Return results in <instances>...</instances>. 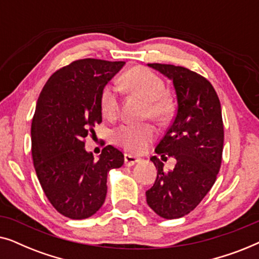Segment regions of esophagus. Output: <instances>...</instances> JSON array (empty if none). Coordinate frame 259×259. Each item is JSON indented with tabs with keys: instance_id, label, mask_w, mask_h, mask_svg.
<instances>
[{
	"instance_id": "esophagus-1",
	"label": "esophagus",
	"mask_w": 259,
	"mask_h": 259,
	"mask_svg": "<svg viewBox=\"0 0 259 259\" xmlns=\"http://www.w3.org/2000/svg\"><path fill=\"white\" fill-rule=\"evenodd\" d=\"M140 159L134 157V155H131V154H125V165L126 166H133L136 165L137 162H139Z\"/></svg>"
}]
</instances>
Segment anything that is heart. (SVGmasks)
Here are the masks:
<instances>
[{"label":"heart","mask_w":259,"mask_h":259,"mask_svg":"<svg viewBox=\"0 0 259 259\" xmlns=\"http://www.w3.org/2000/svg\"><path fill=\"white\" fill-rule=\"evenodd\" d=\"M121 86L132 93L147 99L145 114L153 119L164 120L169 114L165 82L159 75L145 67L138 66L127 70L121 79ZM101 112L106 118H113L119 109V88L106 84L100 94ZM155 130L150 123H123L113 131V141L123 150L140 153L154 139Z\"/></svg>","instance_id":"obj_1"}]
</instances>
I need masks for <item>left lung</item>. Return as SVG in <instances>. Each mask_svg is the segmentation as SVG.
<instances>
[{
    "label": "left lung",
    "instance_id": "1",
    "mask_svg": "<svg viewBox=\"0 0 259 259\" xmlns=\"http://www.w3.org/2000/svg\"><path fill=\"white\" fill-rule=\"evenodd\" d=\"M173 82L177 95L175 119L155 153L177 160L172 171H163L157 155L154 185L146 191L152 210L165 219L180 218L194 210L213 186L221 168L224 127L218 95L208 81L185 67L148 63Z\"/></svg>",
    "mask_w": 259,
    "mask_h": 259
}]
</instances>
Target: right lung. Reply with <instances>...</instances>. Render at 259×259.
<instances>
[{
	"label": "right lung",
	"mask_w": 259,
	"mask_h": 259,
	"mask_svg": "<svg viewBox=\"0 0 259 259\" xmlns=\"http://www.w3.org/2000/svg\"><path fill=\"white\" fill-rule=\"evenodd\" d=\"M123 61L76 60L49 77L31 122V155L51 204L70 219L97 213L107 193V175L121 167L123 154L111 145L95 160L83 139L100 123L102 88Z\"/></svg>",
	"instance_id": "obj_1"
}]
</instances>
